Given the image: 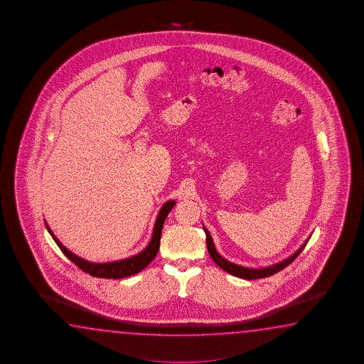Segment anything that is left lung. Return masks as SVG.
Wrapping results in <instances>:
<instances>
[{
	"mask_svg": "<svg viewBox=\"0 0 364 364\" xmlns=\"http://www.w3.org/2000/svg\"><path fill=\"white\" fill-rule=\"evenodd\" d=\"M203 230L206 233V246H208V251H209L211 259H214L216 265L219 266L220 269H223L224 272H228L233 277H242V279H247V280H252V279H262V277H272L274 274H277V272L283 270L284 267L291 264L294 259L298 257V255L302 252L303 248L307 245L309 240H306L303 243L301 248H298V251L293 253L291 256H289L288 259H283L280 262H277L272 266H265V267H259V269H255V267H246V266L237 265L230 262L228 259H224L222 255H219V252L216 251L215 245L213 242V238L210 235L209 230L203 227Z\"/></svg>",
	"mask_w": 364,
	"mask_h": 364,
	"instance_id": "obj_1",
	"label": "left lung"
}]
</instances>
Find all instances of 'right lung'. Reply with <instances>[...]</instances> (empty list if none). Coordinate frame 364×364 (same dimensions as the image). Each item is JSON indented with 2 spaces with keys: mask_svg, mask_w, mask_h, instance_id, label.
<instances>
[{
  "mask_svg": "<svg viewBox=\"0 0 364 364\" xmlns=\"http://www.w3.org/2000/svg\"><path fill=\"white\" fill-rule=\"evenodd\" d=\"M174 205H176V201L169 200L161 206V209L159 210L158 216H156V220H155L151 240L149 242L148 246L142 250L141 252L134 255L131 257H127V259L112 261V262L99 264V262H90L87 259H81L79 256H76L75 253L68 251V248L63 246L60 240H57V237L53 235V232L50 230L47 222H44V224H46L47 230L50 232V235H52V238L55 240V245L61 248L63 255L68 257V259H71L75 265L80 267L82 272H87L92 277L121 279V277H131V275H135L137 272H141L142 269H145L154 259L156 253L159 251V246H161L163 224L166 222V215L169 214V211L173 209Z\"/></svg>",
  "mask_w": 364,
  "mask_h": 364,
  "instance_id": "right-lung-1",
  "label": "right lung"
}]
</instances>
